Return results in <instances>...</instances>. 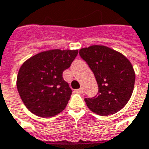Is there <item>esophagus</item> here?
<instances>
[{
  "mask_svg": "<svg viewBox=\"0 0 149 149\" xmlns=\"http://www.w3.org/2000/svg\"><path fill=\"white\" fill-rule=\"evenodd\" d=\"M77 93H79V94H82L83 93V89L82 88H80V89H77V90L75 91Z\"/></svg>",
  "mask_w": 149,
  "mask_h": 149,
  "instance_id": "esophagus-1",
  "label": "esophagus"
}]
</instances>
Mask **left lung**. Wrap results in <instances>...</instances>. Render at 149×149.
<instances>
[{
    "label": "left lung",
    "instance_id": "left-lung-1",
    "mask_svg": "<svg viewBox=\"0 0 149 149\" xmlns=\"http://www.w3.org/2000/svg\"><path fill=\"white\" fill-rule=\"evenodd\" d=\"M79 54L93 72L99 88L95 96L85 98L87 107L104 116L123 109L130 99L135 81V73L129 59L103 45L81 49Z\"/></svg>",
    "mask_w": 149,
    "mask_h": 149
}]
</instances>
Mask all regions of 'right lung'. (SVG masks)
<instances>
[{"label": "right lung", "mask_w": 149, "mask_h": 149, "mask_svg": "<svg viewBox=\"0 0 149 149\" xmlns=\"http://www.w3.org/2000/svg\"><path fill=\"white\" fill-rule=\"evenodd\" d=\"M78 50L52 49L26 60L19 70L17 89L24 105L35 116L48 118L66 108L72 91L63 78Z\"/></svg>", "instance_id": "1"}]
</instances>
